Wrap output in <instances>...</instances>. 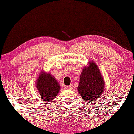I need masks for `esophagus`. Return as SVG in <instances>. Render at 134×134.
Masks as SVG:
<instances>
[{
  "instance_id": "esophagus-1",
  "label": "esophagus",
  "mask_w": 134,
  "mask_h": 134,
  "mask_svg": "<svg viewBox=\"0 0 134 134\" xmlns=\"http://www.w3.org/2000/svg\"><path fill=\"white\" fill-rule=\"evenodd\" d=\"M73 87H74L73 84H71L70 85H69V86H66V89H70V90H71V89H73Z\"/></svg>"
}]
</instances>
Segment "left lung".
<instances>
[{"instance_id": "left-lung-1", "label": "left lung", "mask_w": 134, "mask_h": 134, "mask_svg": "<svg viewBox=\"0 0 134 134\" xmlns=\"http://www.w3.org/2000/svg\"><path fill=\"white\" fill-rule=\"evenodd\" d=\"M78 90L85 101H95L104 90V82L97 65L93 62L85 67L80 76Z\"/></svg>"}]
</instances>
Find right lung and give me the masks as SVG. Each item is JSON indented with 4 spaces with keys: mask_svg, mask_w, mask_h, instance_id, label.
<instances>
[{
    "mask_svg": "<svg viewBox=\"0 0 134 134\" xmlns=\"http://www.w3.org/2000/svg\"><path fill=\"white\" fill-rule=\"evenodd\" d=\"M42 100L51 101L56 97L60 90L59 84L50 74L42 72L40 75L36 83Z\"/></svg>",
    "mask_w": 134,
    "mask_h": 134,
    "instance_id": "1",
    "label": "right lung"
}]
</instances>
